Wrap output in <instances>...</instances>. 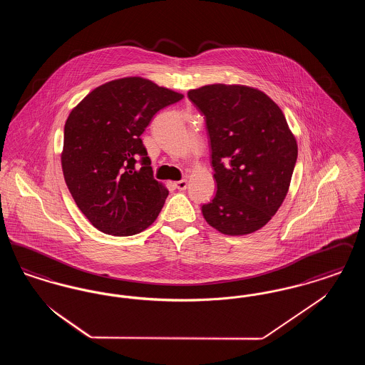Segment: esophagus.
<instances>
[{"mask_svg": "<svg viewBox=\"0 0 365 365\" xmlns=\"http://www.w3.org/2000/svg\"><path fill=\"white\" fill-rule=\"evenodd\" d=\"M175 187L178 189V190H186V187H187V180H179V182H175Z\"/></svg>", "mask_w": 365, "mask_h": 365, "instance_id": "obj_1", "label": "esophagus"}]
</instances>
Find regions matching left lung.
<instances>
[{
    "mask_svg": "<svg viewBox=\"0 0 365 365\" xmlns=\"http://www.w3.org/2000/svg\"><path fill=\"white\" fill-rule=\"evenodd\" d=\"M187 96L205 116L217 183L202 205L207 223L226 235L260 230L284 201L298 155L282 109L243 85H208Z\"/></svg>",
    "mask_w": 365,
    "mask_h": 365,
    "instance_id": "8db88e82",
    "label": "left lung"
}]
</instances>
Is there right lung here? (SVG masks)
Masks as SVG:
<instances>
[{"label": "right lung", "mask_w": 365, "mask_h": 365, "mask_svg": "<svg viewBox=\"0 0 365 365\" xmlns=\"http://www.w3.org/2000/svg\"><path fill=\"white\" fill-rule=\"evenodd\" d=\"M182 98L149 79L128 76L96 87L71 110L63 174L78 208L97 230L128 237L156 220L168 190L153 178L140 135L160 109Z\"/></svg>", "instance_id": "right-lung-1"}]
</instances>
